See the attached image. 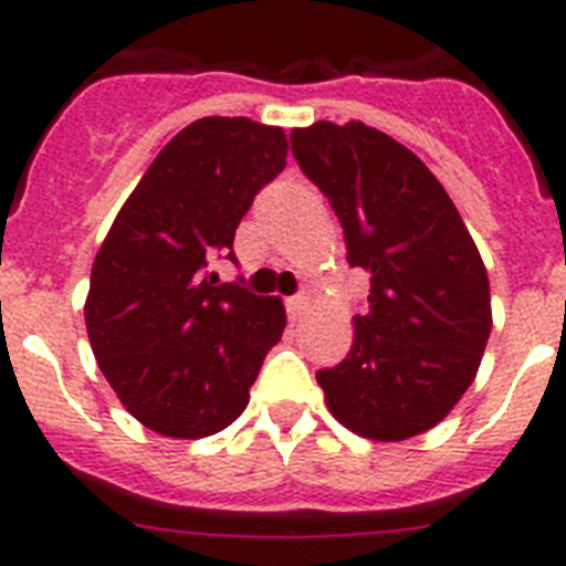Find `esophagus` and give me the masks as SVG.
I'll use <instances>...</instances> for the list:
<instances>
[{
  "instance_id": "1",
  "label": "esophagus",
  "mask_w": 566,
  "mask_h": 566,
  "mask_svg": "<svg viewBox=\"0 0 566 566\" xmlns=\"http://www.w3.org/2000/svg\"><path fill=\"white\" fill-rule=\"evenodd\" d=\"M306 306H308L306 294H294V297H286V312L292 319H297L300 314L306 312Z\"/></svg>"
}]
</instances>
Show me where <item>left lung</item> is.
<instances>
[{
  "mask_svg": "<svg viewBox=\"0 0 566 566\" xmlns=\"http://www.w3.org/2000/svg\"><path fill=\"white\" fill-rule=\"evenodd\" d=\"M292 153L343 223L348 263L371 274L348 357L319 368L328 411L399 442L451 413L482 363L490 283L457 207L417 155L363 122L292 133Z\"/></svg>",
  "mask_w": 566,
  "mask_h": 566,
  "instance_id": "obj_1",
  "label": "left lung"
}]
</instances>
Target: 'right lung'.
<instances>
[{
	"instance_id": "add662e5",
	"label": "right lung",
	"mask_w": 566,
	"mask_h": 566,
	"mask_svg": "<svg viewBox=\"0 0 566 566\" xmlns=\"http://www.w3.org/2000/svg\"><path fill=\"white\" fill-rule=\"evenodd\" d=\"M286 133L209 115L155 155L90 274L84 303L98 368L149 431L201 439L249 405L260 365L280 343L286 308L218 283V254L238 263L234 229L254 195L286 167Z\"/></svg>"
}]
</instances>
